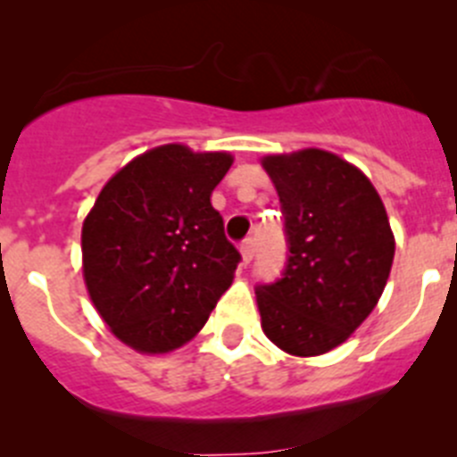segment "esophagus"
Instances as JSON below:
<instances>
[{
  "instance_id": "1",
  "label": "esophagus",
  "mask_w": 457,
  "mask_h": 457,
  "mask_svg": "<svg viewBox=\"0 0 457 457\" xmlns=\"http://www.w3.org/2000/svg\"><path fill=\"white\" fill-rule=\"evenodd\" d=\"M241 257H243V263H250L254 257V238H245V241L241 243Z\"/></svg>"
}]
</instances>
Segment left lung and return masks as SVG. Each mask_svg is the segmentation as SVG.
Masks as SVG:
<instances>
[{
  "label": "left lung",
  "instance_id": "obj_1",
  "mask_svg": "<svg viewBox=\"0 0 457 457\" xmlns=\"http://www.w3.org/2000/svg\"><path fill=\"white\" fill-rule=\"evenodd\" d=\"M287 219L288 266L257 288L262 329L291 356L343 345L378 304L395 259L386 204L352 162L322 148L262 157Z\"/></svg>",
  "mask_w": 457,
  "mask_h": 457
}]
</instances>
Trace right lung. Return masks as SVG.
Wrapping results in <instances>:
<instances>
[{"label":"right lung","mask_w":457,"mask_h":457,"mask_svg":"<svg viewBox=\"0 0 457 457\" xmlns=\"http://www.w3.org/2000/svg\"><path fill=\"white\" fill-rule=\"evenodd\" d=\"M225 151L162 144L114 173L83 220V279L108 329L137 353H170L204 327L241 259L212 207Z\"/></svg>","instance_id":"add662e5"}]
</instances>
